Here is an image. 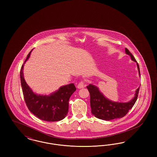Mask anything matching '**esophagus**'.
<instances>
[{"label":"esophagus","instance_id":"obj_1","mask_svg":"<svg viewBox=\"0 0 157 157\" xmlns=\"http://www.w3.org/2000/svg\"><path fill=\"white\" fill-rule=\"evenodd\" d=\"M84 86H85L84 82H82V81L79 82V83H78V85H77V87H78V89H81V88H84Z\"/></svg>","mask_w":157,"mask_h":157}]
</instances>
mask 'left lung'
I'll return each mask as SVG.
<instances>
[{"instance_id":"8db88e82","label":"left lung","mask_w":157,"mask_h":157,"mask_svg":"<svg viewBox=\"0 0 157 157\" xmlns=\"http://www.w3.org/2000/svg\"><path fill=\"white\" fill-rule=\"evenodd\" d=\"M125 53L131 59L136 62L139 75L140 71L138 63L132 53L125 48ZM90 94V104L92 113L97 118L105 121L121 118L124 117L133 107L138 96L140 86L136 90L134 97L128 102H113L106 98L99 91L97 87L92 84L86 86Z\"/></svg>"}]
</instances>
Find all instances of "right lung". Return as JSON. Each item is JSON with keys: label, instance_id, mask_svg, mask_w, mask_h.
<instances>
[{"label": "right lung", "instance_id": "right-lung-1", "mask_svg": "<svg viewBox=\"0 0 157 157\" xmlns=\"http://www.w3.org/2000/svg\"><path fill=\"white\" fill-rule=\"evenodd\" d=\"M27 56L25 62L29 58ZM21 67L20 76L24 99L29 110L39 119L48 122L59 121L64 119L68 112L69 99L76 88L74 83L60 87L49 95H37L34 93L26 83L23 76V66Z\"/></svg>", "mask_w": 157, "mask_h": 157}]
</instances>
